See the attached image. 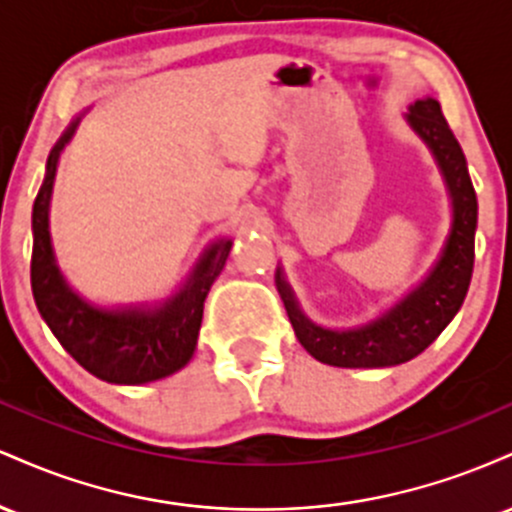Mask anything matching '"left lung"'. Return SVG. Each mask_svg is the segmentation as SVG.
I'll use <instances>...</instances> for the list:
<instances>
[{
	"instance_id": "obj_1",
	"label": "left lung",
	"mask_w": 512,
	"mask_h": 512,
	"mask_svg": "<svg viewBox=\"0 0 512 512\" xmlns=\"http://www.w3.org/2000/svg\"><path fill=\"white\" fill-rule=\"evenodd\" d=\"M436 158L452 204V223L438 260L407 296L366 325L332 330L310 320L298 305L284 269L274 281L298 342L320 363L337 368H390L407 363L438 339L462 308L474 269L477 233V192L469 180L467 158L445 122L436 98L426 96L409 105L404 115Z\"/></svg>"
}]
</instances>
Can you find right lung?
I'll return each mask as SVG.
<instances>
[{
  "label": "right lung",
  "mask_w": 512,
  "mask_h": 512,
  "mask_svg": "<svg viewBox=\"0 0 512 512\" xmlns=\"http://www.w3.org/2000/svg\"><path fill=\"white\" fill-rule=\"evenodd\" d=\"M84 115L74 117L52 146L45 180L33 204V298L57 342L88 373L113 385L154 383L178 373L195 354L204 301L228 260L233 240H214L166 301L103 308L79 296L57 267L50 236V199L57 163Z\"/></svg>",
  "instance_id": "right-lung-1"
}]
</instances>
